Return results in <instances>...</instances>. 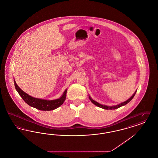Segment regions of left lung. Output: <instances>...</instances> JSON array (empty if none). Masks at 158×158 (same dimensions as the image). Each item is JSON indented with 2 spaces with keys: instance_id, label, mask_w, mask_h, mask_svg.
<instances>
[{
  "instance_id": "left-lung-1",
  "label": "left lung",
  "mask_w": 158,
  "mask_h": 158,
  "mask_svg": "<svg viewBox=\"0 0 158 158\" xmlns=\"http://www.w3.org/2000/svg\"><path fill=\"white\" fill-rule=\"evenodd\" d=\"M135 93H136V91H135V92L134 93V94H133V95L130 98H129L128 99H127V101H124V102H123L121 103L120 104H118V105H114V106H106V105H102V104H101L98 103L97 102H96L95 101L93 100L92 98H90L89 96V98L90 101H91L94 104L97 105V106H99V107H100V108H103V109H105V110H115V109H117V108H120V107L122 106H124V105H126V104H127V103H128V102H130V101L133 98V97H135Z\"/></svg>"
}]
</instances>
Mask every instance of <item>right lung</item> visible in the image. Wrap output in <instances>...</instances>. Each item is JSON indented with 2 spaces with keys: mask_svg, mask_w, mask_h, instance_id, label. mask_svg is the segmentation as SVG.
<instances>
[{
  "mask_svg": "<svg viewBox=\"0 0 158 158\" xmlns=\"http://www.w3.org/2000/svg\"><path fill=\"white\" fill-rule=\"evenodd\" d=\"M14 84L16 90L19 95L22 97L23 100L32 107L41 111H51L55 110L62 105L66 98L67 89L64 90L62 96L59 99L54 100H46L43 99L34 98L23 92L16 84L14 80Z\"/></svg>",
  "mask_w": 158,
  "mask_h": 158,
  "instance_id": "obj_1",
  "label": "right lung"
}]
</instances>
